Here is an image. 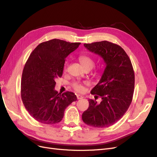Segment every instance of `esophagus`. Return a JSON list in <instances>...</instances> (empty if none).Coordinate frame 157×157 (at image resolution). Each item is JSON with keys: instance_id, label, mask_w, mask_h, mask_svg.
<instances>
[{"instance_id": "34e87169", "label": "esophagus", "mask_w": 157, "mask_h": 157, "mask_svg": "<svg viewBox=\"0 0 157 157\" xmlns=\"http://www.w3.org/2000/svg\"><path fill=\"white\" fill-rule=\"evenodd\" d=\"M77 98L78 99H82L84 97L82 96V95L77 94Z\"/></svg>"}]
</instances>
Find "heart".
<instances>
[{
  "instance_id": "heart-1",
  "label": "heart",
  "mask_w": 157,
  "mask_h": 157,
  "mask_svg": "<svg viewBox=\"0 0 157 157\" xmlns=\"http://www.w3.org/2000/svg\"><path fill=\"white\" fill-rule=\"evenodd\" d=\"M78 59L80 61V63L82 64V65L84 67V68L86 67H92L94 65V60L92 58L91 56H90L87 54H82L80 55L78 57ZM68 67V61H66L64 65H63V70L66 71ZM86 82H80L78 81H74L71 84V86L72 88L78 92H83L84 91V84H86Z\"/></svg>"
}]
</instances>
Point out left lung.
<instances>
[{
  "instance_id": "1",
  "label": "left lung",
  "mask_w": 157,
  "mask_h": 157,
  "mask_svg": "<svg viewBox=\"0 0 157 157\" xmlns=\"http://www.w3.org/2000/svg\"><path fill=\"white\" fill-rule=\"evenodd\" d=\"M90 52L100 56L106 67L91 94L101 98L89 99V107L82 115L83 122L96 128H106L124 116L132 101L135 84L131 60L122 47L107 40L84 44Z\"/></svg>"
}]
</instances>
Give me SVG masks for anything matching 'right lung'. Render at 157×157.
Wrapping results in <instances>:
<instances>
[{
  "mask_svg": "<svg viewBox=\"0 0 157 157\" xmlns=\"http://www.w3.org/2000/svg\"><path fill=\"white\" fill-rule=\"evenodd\" d=\"M80 42L52 39L39 44L31 52L23 70L21 97L30 115L46 124L59 122L66 107L77 99L75 94H58L55 80L61 77L65 58Z\"/></svg>",
  "mask_w": 157,
  "mask_h": 157,
  "instance_id": "obj_1",
  "label": "right lung"
}]
</instances>
